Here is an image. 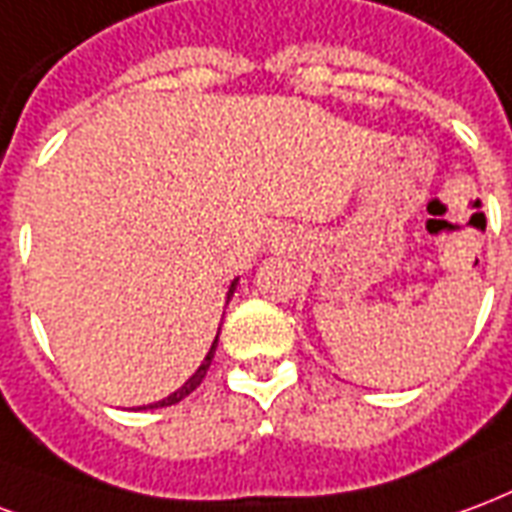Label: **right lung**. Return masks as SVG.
Here are the masks:
<instances>
[{
  "label": "right lung",
  "mask_w": 512,
  "mask_h": 512,
  "mask_svg": "<svg viewBox=\"0 0 512 512\" xmlns=\"http://www.w3.org/2000/svg\"><path fill=\"white\" fill-rule=\"evenodd\" d=\"M237 283H240V278H234V281H231L229 294H226V305H229V300H231V297H234V292H237ZM218 335H220V327H218ZM218 335H215V341H212V346H210V352H207V357L201 360V365H199V368H196V374L190 376L188 382L182 384L179 390H174V393H171V395H166L163 401H155V404H147V406H138V409H160V406L179 404V401H182L185 395L193 393V390H196V387H199V384H201V379L207 376V371H210L212 357H215V349H218Z\"/></svg>",
  "instance_id": "1"
}]
</instances>
